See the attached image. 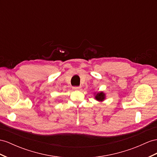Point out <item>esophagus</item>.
Returning a JSON list of instances; mask_svg holds the SVG:
<instances>
[{"instance_id":"obj_1","label":"esophagus","mask_w":157,"mask_h":157,"mask_svg":"<svg viewBox=\"0 0 157 157\" xmlns=\"http://www.w3.org/2000/svg\"><path fill=\"white\" fill-rule=\"evenodd\" d=\"M73 90H74V91H80V90H81V87H74Z\"/></svg>"}]
</instances>
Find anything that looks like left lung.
Returning a JSON list of instances; mask_svg holds the SVG:
<instances>
[{"label": "left lung", "instance_id": "8db88e82", "mask_svg": "<svg viewBox=\"0 0 157 157\" xmlns=\"http://www.w3.org/2000/svg\"><path fill=\"white\" fill-rule=\"evenodd\" d=\"M94 99L99 102L103 101L106 98V94L104 93L103 91L95 92L94 94Z\"/></svg>", "mask_w": 157, "mask_h": 157}]
</instances>
